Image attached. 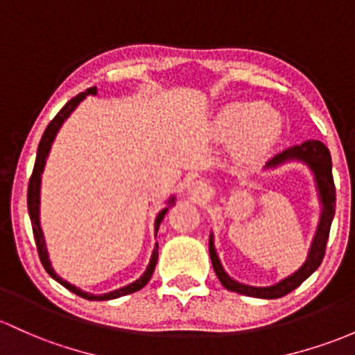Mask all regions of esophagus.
Segmentation results:
<instances>
[{
    "label": "esophagus",
    "mask_w": 355,
    "mask_h": 355,
    "mask_svg": "<svg viewBox=\"0 0 355 355\" xmlns=\"http://www.w3.org/2000/svg\"><path fill=\"white\" fill-rule=\"evenodd\" d=\"M188 193L196 200H207L209 196V186L205 181H191L188 184Z\"/></svg>",
    "instance_id": "34e87169"
}]
</instances>
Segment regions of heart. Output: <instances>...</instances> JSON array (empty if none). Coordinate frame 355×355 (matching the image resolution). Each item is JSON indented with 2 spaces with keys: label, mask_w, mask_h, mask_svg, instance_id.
I'll return each instance as SVG.
<instances>
[{
  "label": "heart",
  "mask_w": 355,
  "mask_h": 355,
  "mask_svg": "<svg viewBox=\"0 0 355 355\" xmlns=\"http://www.w3.org/2000/svg\"><path fill=\"white\" fill-rule=\"evenodd\" d=\"M283 118L269 105L255 101H234L225 105L211 121L216 140L232 142L239 139L240 152L247 155L264 154L279 139Z\"/></svg>",
  "instance_id": "b5f03b06"
}]
</instances>
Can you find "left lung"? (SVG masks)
Wrapping results in <instances>:
<instances>
[{"label":"left lung","instance_id":"8db88e82","mask_svg":"<svg viewBox=\"0 0 355 355\" xmlns=\"http://www.w3.org/2000/svg\"><path fill=\"white\" fill-rule=\"evenodd\" d=\"M289 161H298L304 162L315 174L316 189L320 194V203H322V215H320V223L316 228V234L313 242H311L310 252H308L306 261L301 268L296 270L291 276L284 277L283 281L276 283L274 286H266V288H257V286H249L237 283L232 279L227 272H225L222 262H220L218 255H216L215 243H213V234L209 235V259H211L213 269H215L216 277L220 279L228 291L239 293V295L252 296V298H262V300H276L281 296H286L296 289L303 283L304 279L311 276L316 269L322 264L323 257H325L327 249V240L330 235L331 220L335 215V184L334 176H331V157L329 148L323 146L320 140H306L301 146H293L286 150L279 152L274 155L270 161L266 164V169H272V167L281 166V164Z\"/></svg>","mask_w":355,"mask_h":355}]
</instances>
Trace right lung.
<instances>
[{"label": "right lung", "mask_w": 355, "mask_h": 355, "mask_svg": "<svg viewBox=\"0 0 355 355\" xmlns=\"http://www.w3.org/2000/svg\"><path fill=\"white\" fill-rule=\"evenodd\" d=\"M87 94H96V87H89V89H86L85 93H79L78 96L72 98L71 101H67L66 105L62 106V110H60L59 113L54 116V120L51 121V123L47 125V128H45L44 135H42L40 139V144H39V148H37V159H35V166H33V173L32 176H30V182H28V194H26V201H28V215H30V222H32V230H33V237H35V243H37V252H39V257H40V262L42 266H44L45 270H47L49 274H51L52 277L57 281V283H60L64 286V288H67L69 291L76 293L78 296H81V298L85 300H91V301H103V300H115V298H120V296H125V295H130V293H135L139 291V289H142L144 286H146L148 281H150L152 274H154V269H155V264H157V259H159V245L155 243L154 247V252H152V257H150V262H148L147 266V270L142 274V276L139 277V279L135 281V283L128 284V286H123V288L120 289H115V291L112 293H105V295H91V293H86L83 291V289L76 288V286H72L71 283H67V281H64L62 277H59L57 274L54 272V269H52V264L51 261H49V254H47V247H45V239H44V234H42V228H40V182H42V173H44V167H45V161H47L49 157V152H51V147H52V142H54L57 132H59V128L62 127V123L66 121V118L71 115L72 112H74L76 106L79 105ZM167 205H174V196H171V200L167 201ZM167 209L169 207H166L164 209H161L157 215V218H155V235H157V230H159V225H161L162 218L166 216Z\"/></svg>", "instance_id": "add662e5"}]
</instances>
